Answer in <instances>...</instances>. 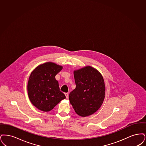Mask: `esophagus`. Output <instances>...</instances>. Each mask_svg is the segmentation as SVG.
<instances>
[{
    "label": "esophagus",
    "mask_w": 146,
    "mask_h": 146,
    "mask_svg": "<svg viewBox=\"0 0 146 146\" xmlns=\"http://www.w3.org/2000/svg\"><path fill=\"white\" fill-rule=\"evenodd\" d=\"M65 95L66 96V99H68V98H69V94H68V93H65Z\"/></svg>",
    "instance_id": "1"
}]
</instances>
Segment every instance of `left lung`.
<instances>
[{
	"label": "left lung",
	"instance_id": "8db88e82",
	"mask_svg": "<svg viewBox=\"0 0 146 146\" xmlns=\"http://www.w3.org/2000/svg\"><path fill=\"white\" fill-rule=\"evenodd\" d=\"M76 88L70 92L69 100L75 112L82 117L94 113L101 107L105 95L102 74L87 66L74 71Z\"/></svg>",
	"mask_w": 146,
	"mask_h": 146
}]
</instances>
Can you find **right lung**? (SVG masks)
Returning a JSON list of instances; mask_svg holds the SVG:
<instances>
[{
	"label": "right lung",
	"mask_w": 146,
	"mask_h": 146,
	"mask_svg": "<svg viewBox=\"0 0 146 146\" xmlns=\"http://www.w3.org/2000/svg\"><path fill=\"white\" fill-rule=\"evenodd\" d=\"M62 69V66L47 62L38 65L32 71L28 82V94L32 104L38 110L50 111L66 98L55 78Z\"/></svg>",
	"instance_id": "right-lung-1"
}]
</instances>
